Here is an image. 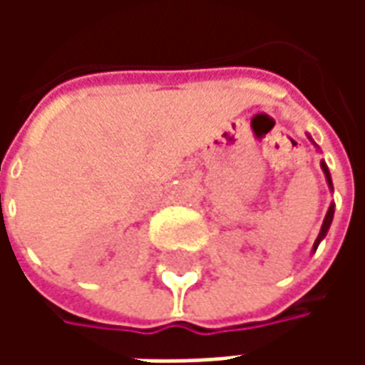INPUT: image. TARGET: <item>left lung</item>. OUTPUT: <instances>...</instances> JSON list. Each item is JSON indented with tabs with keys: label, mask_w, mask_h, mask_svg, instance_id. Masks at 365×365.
I'll return each mask as SVG.
<instances>
[{
	"label": "left lung",
	"mask_w": 365,
	"mask_h": 365,
	"mask_svg": "<svg viewBox=\"0 0 365 365\" xmlns=\"http://www.w3.org/2000/svg\"><path fill=\"white\" fill-rule=\"evenodd\" d=\"M321 168H322V172H324V175H327V182H329V185H330V187H332V180H330L329 168H327V164H324V162H321ZM332 217H334V205L329 207V213H327V217H324V221H322L321 232H319V237H317V240H314V246H313L314 250H317V246H319V242H321L322 238H324V235H327V230H329L330 222H332Z\"/></svg>",
	"instance_id": "left-lung-1"
}]
</instances>
